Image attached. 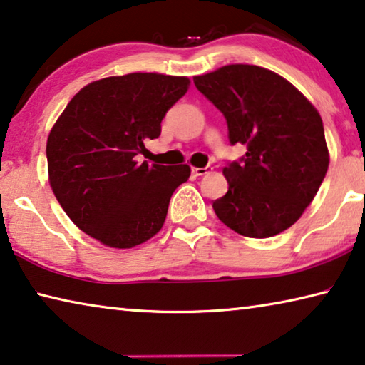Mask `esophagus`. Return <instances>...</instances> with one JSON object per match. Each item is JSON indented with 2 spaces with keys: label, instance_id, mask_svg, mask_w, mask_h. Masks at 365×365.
I'll return each mask as SVG.
<instances>
[{
  "label": "esophagus",
  "instance_id": "1",
  "mask_svg": "<svg viewBox=\"0 0 365 365\" xmlns=\"http://www.w3.org/2000/svg\"><path fill=\"white\" fill-rule=\"evenodd\" d=\"M210 170H212V168H209V166H205V168H192V175L194 176H204Z\"/></svg>",
  "mask_w": 365,
  "mask_h": 365
}]
</instances>
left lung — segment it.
<instances>
[{
  "label": "left lung",
  "instance_id": "8db88e82",
  "mask_svg": "<svg viewBox=\"0 0 365 365\" xmlns=\"http://www.w3.org/2000/svg\"><path fill=\"white\" fill-rule=\"evenodd\" d=\"M194 85L222 112L232 145L246 153L227 163L228 190L217 217L243 237L269 238L292 227L328 171L323 122L294 85L256 65H227L194 76Z\"/></svg>",
  "mask_w": 365,
  "mask_h": 365
}]
</instances>
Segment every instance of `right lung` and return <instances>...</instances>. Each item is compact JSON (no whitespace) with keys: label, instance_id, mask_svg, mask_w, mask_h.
<instances>
[{"label":"right lung","instance_id":"right-lung-1","mask_svg":"<svg viewBox=\"0 0 365 365\" xmlns=\"http://www.w3.org/2000/svg\"><path fill=\"white\" fill-rule=\"evenodd\" d=\"M189 78L130 73L89 83L61 112L47 140L48 181L75 225L110 248H133L163 227L187 165L138 163L145 142L186 94Z\"/></svg>","mask_w":365,"mask_h":365}]
</instances>
